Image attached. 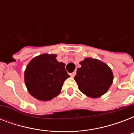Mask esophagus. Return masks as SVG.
Returning <instances> with one entry per match:
<instances>
[{"mask_svg": "<svg viewBox=\"0 0 134 134\" xmlns=\"http://www.w3.org/2000/svg\"><path fill=\"white\" fill-rule=\"evenodd\" d=\"M75 75H76V71H74V72L70 74V76H71V77H74V76Z\"/></svg>", "mask_w": 134, "mask_h": 134, "instance_id": "1", "label": "esophagus"}]
</instances>
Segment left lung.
<instances>
[{"label":"left lung","instance_id":"left-lung-1","mask_svg":"<svg viewBox=\"0 0 134 134\" xmlns=\"http://www.w3.org/2000/svg\"><path fill=\"white\" fill-rule=\"evenodd\" d=\"M74 80L82 93L89 97L97 98L108 91L113 81L112 70L97 59L87 58L80 62Z\"/></svg>","mask_w":134,"mask_h":134}]
</instances>
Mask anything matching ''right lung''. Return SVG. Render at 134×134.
I'll return each instance as SVG.
<instances>
[{
  "label": "right lung",
  "mask_w": 134,
  "mask_h": 134,
  "mask_svg": "<svg viewBox=\"0 0 134 134\" xmlns=\"http://www.w3.org/2000/svg\"><path fill=\"white\" fill-rule=\"evenodd\" d=\"M56 54L40 55L32 59L24 72L29 93L40 101H48L58 95L63 83L69 77L65 64L59 63Z\"/></svg>",
  "instance_id": "right-lung-1"
}]
</instances>
